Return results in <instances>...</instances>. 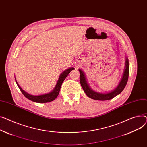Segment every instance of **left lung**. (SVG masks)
<instances>
[{"instance_id": "obj_1", "label": "left lung", "mask_w": 147, "mask_h": 147, "mask_svg": "<svg viewBox=\"0 0 147 147\" xmlns=\"http://www.w3.org/2000/svg\"><path fill=\"white\" fill-rule=\"evenodd\" d=\"M79 71L80 74V83L81 85V87L84 91L85 92L86 95H87V96L90 98H92L94 100H101V101L108 100L115 97L116 96H117L118 94H119L120 92H121L125 88V86L127 82L129 74V60H128V59L126 58V68L125 69L124 74L122 78V80L119 83L117 87L113 91L109 93H106V94L98 93L96 91H94L92 90H91V88L90 87L88 84L87 83V80H86V78L82 71L81 69H79Z\"/></svg>"}]
</instances>
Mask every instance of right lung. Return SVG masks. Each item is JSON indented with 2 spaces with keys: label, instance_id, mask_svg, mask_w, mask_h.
<instances>
[{
  "label": "right lung",
  "instance_id": "1",
  "mask_svg": "<svg viewBox=\"0 0 147 147\" xmlns=\"http://www.w3.org/2000/svg\"><path fill=\"white\" fill-rule=\"evenodd\" d=\"M73 69H75L73 67H71L69 69H68L66 71H64L61 75H60L59 80L57 82V84L56 85L55 88L54 90L51 91V92H49L46 94H43L41 95V96H32V95H30L28 94L27 92H26L25 91H24L21 87L20 86L18 85V84L17 83V81L15 80L16 83L17 85L18 86V87L20 90H21V92L23 94L24 96L28 99H29L31 101H32L34 102H38V103H45V102H49L50 101H53L59 95L60 87H61L62 84L63 82V81L65 80L66 76L68 75V74L70 73L71 71H72Z\"/></svg>",
  "mask_w": 147,
  "mask_h": 147
}]
</instances>
